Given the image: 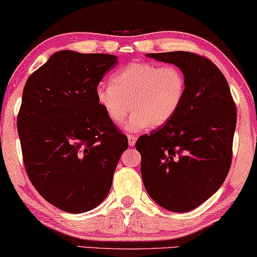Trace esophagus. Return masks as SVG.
<instances>
[{"mask_svg": "<svg viewBox=\"0 0 257 257\" xmlns=\"http://www.w3.org/2000/svg\"><path fill=\"white\" fill-rule=\"evenodd\" d=\"M127 139H128V145L131 146V147H133L134 145H136V142H137V139H138V137L137 136H128L127 137Z\"/></svg>", "mask_w": 257, "mask_h": 257, "instance_id": "1", "label": "esophagus"}]
</instances>
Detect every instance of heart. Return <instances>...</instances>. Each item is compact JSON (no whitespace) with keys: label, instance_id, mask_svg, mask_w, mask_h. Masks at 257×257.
<instances>
[{"label":"heart","instance_id":"heart-1","mask_svg":"<svg viewBox=\"0 0 257 257\" xmlns=\"http://www.w3.org/2000/svg\"><path fill=\"white\" fill-rule=\"evenodd\" d=\"M97 103L113 124L127 132L161 127L178 112L186 95V78L173 65L132 62L112 74V82H101L95 90Z\"/></svg>","mask_w":257,"mask_h":257}]
</instances>
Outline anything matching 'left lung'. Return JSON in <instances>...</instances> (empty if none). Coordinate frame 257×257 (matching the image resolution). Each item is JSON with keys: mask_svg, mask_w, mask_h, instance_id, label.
Returning <instances> with one entry per match:
<instances>
[{"mask_svg": "<svg viewBox=\"0 0 257 257\" xmlns=\"http://www.w3.org/2000/svg\"><path fill=\"white\" fill-rule=\"evenodd\" d=\"M146 55L178 66L186 78V95L168 124L137 141L142 180L157 204L186 212L208 200L226 178L235 104L226 79L207 57L188 51Z\"/></svg>", "mask_w": 257, "mask_h": 257, "instance_id": "left-lung-1", "label": "left lung"}]
</instances>
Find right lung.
Here are the masks:
<instances>
[{"instance_id":"right-lung-1","label":"right lung","mask_w":257,"mask_h":257,"mask_svg":"<svg viewBox=\"0 0 257 257\" xmlns=\"http://www.w3.org/2000/svg\"><path fill=\"white\" fill-rule=\"evenodd\" d=\"M115 55L61 50L27 79L17 117L31 183L61 210L81 214L111 188L127 138L97 103L95 90Z\"/></svg>"}]
</instances>
